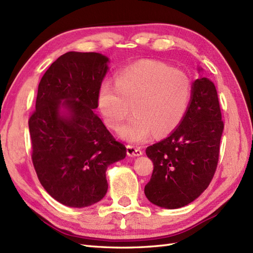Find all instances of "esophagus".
Returning a JSON list of instances; mask_svg holds the SVG:
<instances>
[{
    "label": "esophagus",
    "instance_id": "1",
    "mask_svg": "<svg viewBox=\"0 0 253 253\" xmlns=\"http://www.w3.org/2000/svg\"><path fill=\"white\" fill-rule=\"evenodd\" d=\"M126 153H127L128 156H139V155H141L143 152H142L141 148H139V147L127 145V146H126Z\"/></svg>",
    "mask_w": 253,
    "mask_h": 253
}]
</instances>
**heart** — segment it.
<instances>
[{"instance_id": "heart-1", "label": "heart", "mask_w": 253, "mask_h": 253, "mask_svg": "<svg viewBox=\"0 0 253 253\" xmlns=\"http://www.w3.org/2000/svg\"><path fill=\"white\" fill-rule=\"evenodd\" d=\"M188 74L166 64L145 60L121 70L115 85L102 83L98 107L108 127L117 129L129 111L134 115L119 129L121 138L143 142L166 135L181 124L192 99Z\"/></svg>"}]
</instances>
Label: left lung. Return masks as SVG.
<instances>
[{"instance_id": "1", "label": "left lung", "mask_w": 253, "mask_h": 253, "mask_svg": "<svg viewBox=\"0 0 253 253\" xmlns=\"http://www.w3.org/2000/svg\"><path fill=\"white\" fill-rule=\"evenodd\" d=\"M223 121L214 83L197 79L185 117L167 138L146 149L153 162L151 179L145 186L150 202L179 209L197 199L215 174Z\"/></svg>"}]
</instances>
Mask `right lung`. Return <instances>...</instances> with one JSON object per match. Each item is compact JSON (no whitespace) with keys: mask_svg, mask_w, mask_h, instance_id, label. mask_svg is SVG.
<instances>
[{"mask_svg":"<svg viewBox=\"0 0 253 253\" xmlns=\"http://www.w3.org/2000/svg\"><path fill=\"white\" fill-rule=\"evenodd\" d=\"M107 63L106 56L94 52L59 56L40 80L36 110L29 119L38 179L47 194L67 207L100 201L108 187L107 167L126 155V146L93 111Z\"/></svg>","mask_w":253,"mask_h":253,"instance_id":"add662e5","label":"right lung"}]
</instances>
